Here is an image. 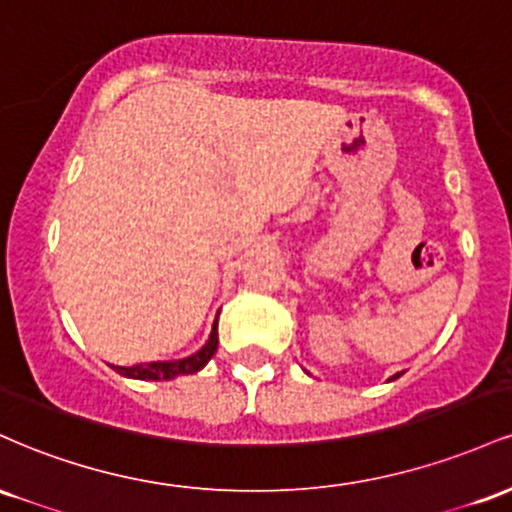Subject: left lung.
I'll return each instance as SVG.
<instances>
[{
	"label": "left lung",
	"mask_w": 512,
	"mask_h": 512,
	"mask_svg": "<svg viewBox=\"0 0 512 512\" xmlns=\"http://www.w3.org/2000/svg\"><path fill=\"white\" fill-rule=\"evenodd\" d=\"M395 378H399V373H397V375H392V380H395Z\"/></svg>",
	"instance_id": "8db88e82"
}]
</instances>
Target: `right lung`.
<instances>
[{"label": "right lung", "instance_id": "obj_1", "mask_svg": "<svg viewBox=\"0 0 512 512\" xmlns=\"http://www.w3.org/2000/svg\"><path fill=\"white\" fill-rule=\"evenodd\" d=\"M219 315H216L214 325H211V334L207 339V344L197 351V354L187 356V358H178V361H151V363H137V366H113L117 373L125 375V378H134V380H173L178 375H190L202 370L209 363V358L216 354L219 349Z\"/></svg>", "mask_w": 512, "mask_h": 512}]
</instances>
